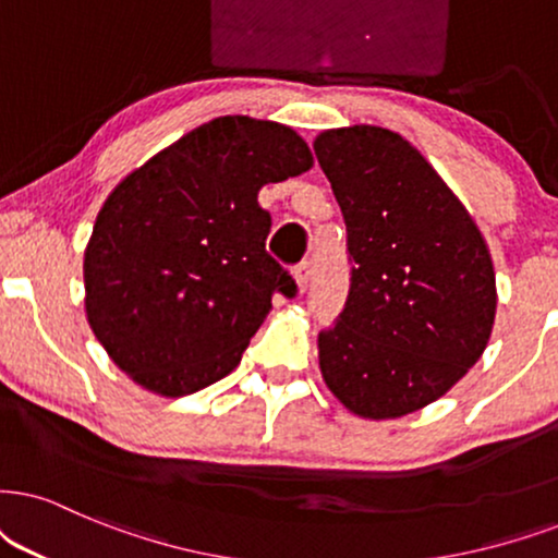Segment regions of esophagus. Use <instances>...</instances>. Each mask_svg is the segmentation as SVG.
Listing matches in <instances>:
<instances>
[{
	"instance_id": "34e87169",
	"label": "esophagus",
	"mask_w": 558,
	"mask_h": 558,
	"mask_svg": "<svg viewBox=\"0 0 558 558\" xmlns=\"http://www.w3.org/2000/svg\"><path fill=\"white\" fill-rule=\"evenodd\" d=\"M293 278H295V286H299V291L303 293L308 288V280H312V263H299L293 267Z\"/></svg>"
}]
</instances>
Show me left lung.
<instances>
[{"mask_svg":"<svg viewBox=\"0 0 558 558\" xmlns=\"http://www.w3.org/2000/svg\"><path fill=\"white\" fill-rule=\"evenodd\" d=\"M314 151L355 265L340 319L319 331L324 384L357 417H404L453 389L486 350L497 314L489 246L399 133L329 129Z\"/></svg>","mask_w":558,"mask_h":558,"instance_id":"left-lung-1","label":"left lung"}]
</instances>
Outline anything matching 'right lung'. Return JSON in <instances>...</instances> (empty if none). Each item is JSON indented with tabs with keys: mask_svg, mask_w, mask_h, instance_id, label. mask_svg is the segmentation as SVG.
I'll return each instance as SVG.
<instances>
[{
	"mask_svg": "<svg viewBox=\"0 0 558 558\" xmlns=\"http://www.w3.org/2000/svg\"><path fill=\"white\" fill-rule=\"evenodd\" d=\"M312 167L288 125L223 116L118 182L84 250V308L125 376L174 399L236 368L272 293L295 295L257 193Z\"/></svg>",
	"mask_w": 558,
	"mask_h": 558,
	"instance_id": "obj_1",
	"label": "right lung"
}]
</instances>
